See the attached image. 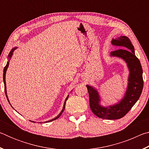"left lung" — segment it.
I'll return each instance as SVG.
<instances>
[{
	"label": "left lung",
	"instance_id": "left-lung-1",
	"mask_svg": "<svg viewBox=\"0 0 149 149\" xmlns=\"http://www.w3.org/2000/svg\"><path fill=\"white\" fill-rule=\"evenodd\" d=\"M111 43L120 49L111 52L109 56L122 59L129 71L127 85L123 97L114 104L103 106L98 90L92 85L86 86L92 112L102 119L118 120L124 116L139 99L143 88V70L139 60L135 56L134 47L128 37L120 36L112 39Z\"/></svg>",
	"mask_w": 149,
	"mask_h": 149
}]
</instances>
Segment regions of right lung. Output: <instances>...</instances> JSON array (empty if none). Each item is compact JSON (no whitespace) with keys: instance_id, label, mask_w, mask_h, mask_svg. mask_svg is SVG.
<instances>
[{"instance_id":"right-lung-1","label":"right lung","mask_w":149,"mask_h":149,"mask_svg":"<svg viewBox=\"0 0 149 149\" xmlns=\"http://www.w3.org/2000/svg\"><path fill=\"white\" fill-rule=\"evenodd\" d=\"M17 49V47H14L13 49H12L11 50H10V53H9V54H8V61H7V63H6V66L4 67V71H3V81H4V91H5V94H6V98H7V100H8V102H9V104L11 105V104H10V101H9V99H8V95H7V91H6V71H7V69H8V66H9V63H10V59H11V58L12 57V55H13V53H14V51L16 49ZM72 92V91H71ZM68 97H69V95L67 96V97L65 98V100H64V106H63V108H62V110H61V112H60V114L57 116H56L55 118H52V119H51V120H48V121H46V122H45L44 123H47V122H52V121H54V120H56V119H58V118L60 116H61V114H62V112H64V109H65V103H66V101H67V100H68ZM11 107H12V106L11 105ZM13 108V107H12ZM31 122H34V123H35V122H34V121H31Z\"/></svg>"}]
</instances>
